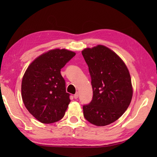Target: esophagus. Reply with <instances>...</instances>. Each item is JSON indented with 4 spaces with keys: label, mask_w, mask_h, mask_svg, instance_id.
Wrapping results in <instances>:
<instances>
[{
    "label": "esophagus",
    "mask_w": 157,
    "mask_h": 157,
    "mask_svg": "<svg viewBox=\"0 0 157 157\" xmlns=\"http://www.w3.org/2000/svg\"><path fill=\"white\" fill-rule=\"evenodd\" d=\"M78 96H79V94H78V92H76L75 94H74V98L75 99H77L78 98Z\"/></svg>",
    "instance_id": "1"
}]
</instances>
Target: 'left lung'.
Instances as JSON below:
<instances>
[{
  "instance_id": "left-lung-1",
  "label": "left lung",
  "mask_w": 157,
  "mask_h": 157,
  "mask_svg": "<svg viewBox=\"0 0 157 157\" xmlns=\"http://www.w3.org/2000/svg\"><path fill=\"white\" fill-rule=\"evenodd\" d=\"M91 77L93 96L83 106L85 119L105 126L115 122L128 108L133 89L128 69L122 59L103 45L82 52Z\"/></svg>"
}]
</instances>
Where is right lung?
I'll return each mask as SVG.
<instances>
[{"mask_svg":"<svg viewBox=\"0 0 157 157\" xmlns=\"http://www.w3.org/2000/svg\"><path fill=\"white\" fill-rule=\"evenodd\" d=\"M75 55L66 49L51 50L36 58L23 75L21 96L28 111L42 123L61 120L70 102L61 69Z\"/></svg>","mask_w":157,"mask_h":157,"instance_id":"obj_1","label":"right lung"}]
</instances>
